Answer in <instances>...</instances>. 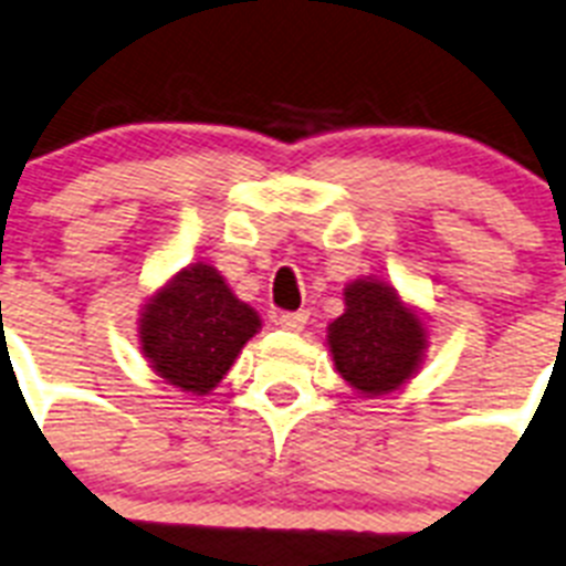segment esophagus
I'll list each match as a JSON object with an SVG mask.
<instances>
[{"instance_id":"1","label":"esophagus","mask_w":566,"mask_h":566,"mask_svg":"<svg viewBox=\"0 0 566 566\" xmlns=\"http://www.w3.org/2000/svg\"><path fill=\"white\" fill-rule=\"evenodd\" d=\"M275 325L282 327V331H293V334H298V331L307 325V313L305 311L279 313V316H275Z\"/></svg>"}]
</instances>
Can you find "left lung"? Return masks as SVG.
Returning a JSON list of instances; mask_svg holds the SVG:
<instances>
[{
	"label": "left lung",
	"mask_w": 566,
	"mask_h": 566,
	"mask_svg": "<svg viewBox=\"0 0 566 566\" xmlns=\"http://www.w3.org/2000/svg\"><path fill=\"white\" fill-rule=\"evenodd\" d=\"M345 313L327 325L336 371L363 397L402 388L429 348V327L394 284L365 275L345 287Z\"/></svg>",
	"instance_id": "left-lung-1"
}]
</instances>
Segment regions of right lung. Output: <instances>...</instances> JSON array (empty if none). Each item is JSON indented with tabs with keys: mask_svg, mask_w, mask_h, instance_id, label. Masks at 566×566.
<instances>
[{
	"mask_svg": "<svg viewBox=\"0 0 566 566\" xmlns=\"http://www.w3.org/2000/svg\"><path fill=\"white\" fill-rule=\"evenodd\" d=\"M259 331V313L207 261L175 273L146 298L137 319L140 350L151 371L198 397L224 379Z\"/></svg>",
	"mask_w": 566,
	"mask_h": 566,
	"instance_id": "right-lung-1",
	"label": "right lung"
}]
</instances>
